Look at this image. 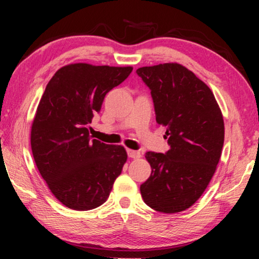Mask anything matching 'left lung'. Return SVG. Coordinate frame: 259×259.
Wrapping results in <instances>:
<instances>
[{
    "label": "left lung",
    "mask_w": 259,
    "mask_h": 259,
    "mask_svg": "<svg viewBox=\"0 0 259 259\" xmlns=\"http://www.w3.org/2000/svg\"><path fill=\"white\" fill-rule=\"evenodd\" d=\"M132 69L72 63L54 74L38 102L30 131L35 164L56 199L72 210L104 204L126 164L125 147L108 144L91 122Z\"/></svg>",
    "instance_id": "left-lung-1"
}]
</instances>
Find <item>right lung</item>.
I'll return each mask as SVG.
<instances>
[{
  "label": "right lung",
  "mask_w": 259,
  "mask_h": 259,
  "mask_svg": "<svg viewBox=\"0 0 259 259\" xmlns=\"http://www.w3.org/2000/svg\"><path fill=\"white\" fill-rule=\"evenodd\" d=\"M150 87L157 122L166 127L165 153L148 152L150 178L140 186L145 204L176 213L199 199L224 145V119L210 88L177 62L137 69Z\"/></svg>",
  "instance_id": "add662e5"
}]
</instances>
